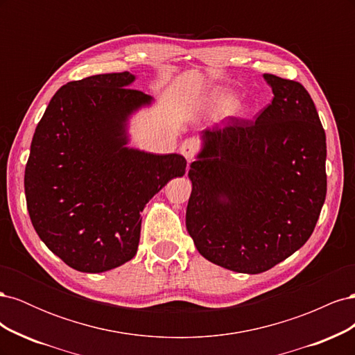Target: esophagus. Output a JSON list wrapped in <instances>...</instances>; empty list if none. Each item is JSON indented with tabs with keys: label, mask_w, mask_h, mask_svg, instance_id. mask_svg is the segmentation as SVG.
Wrapping results in <instances>:
<instances>
[{
	"label": "esophagus",
	"mask_w": 355,
	"mask_h": 355,
	"mask_svg": "<svg viewBox=\"0 0 355 355\" xmlns=\"http://www.w3.org/2000/svg\"><path fill=\"white\" fill-rule=\"evenodd\" d=\"M179 151L188 159V163H191L192 158L196 157V154L198 151V142L196 141V139H187V141H184V144L180 145Z\"/></svg>",
	"instance_id": "obj_1"
}]
</instances>
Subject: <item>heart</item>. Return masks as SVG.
Returning a JSON list of instances; mask_svg holds the SVG:
<instances>
[{
	"label": "heart",
	"mask_w": 355,
	"mask_h": 355,
	"mask_svg": "<svg viewBox=\"0 0 355 355\" xmlns=\"http://www.w3.org/2000/svg\"><path fill=\"white\" fill-rule=\"evenodd\" d=\"M198 110L210 118L231 114L235 118H249L253 114L250 102H239V94L225 85H214L201 96Z\"/></svg>",
	"instance_id": "b5f03b06"
}]
</instances>
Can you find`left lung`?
Listing matches in <instances>:
<instances>
[{
  "label": "left lung",
  "mask_w": 355,
  "mask_h": 355,
  "mask_svg": "<svg viewBox=\"0 0 355 355\" xmlns=\"http://www.w3.org/2000/svg\"><path fill=\"white\" fill-rule=\"evenodd\" d=\"M274 99L256 121L206 128L191 163L187 230L201 256L259 274L302 247L327 191L326 133L302 84L263 73Z\"/></svg>",
  "instance_id": "left-lung-1"
}]
</instances>
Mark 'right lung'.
I'll return each instance as SVG.
<instances>
[{"mask_svg": "<svg viewBox=\"0 0 355 355\" xmlns=\"http://www.w3.org/2000/svg\"><path fill=\"white\" fill-rule=\"evenodd\" d=\"M136 75L101 73L60 87L38 123L25 168L31 222L71 268L98 274L133 259L141 213L187 159L130 148L128 124L154 98Z\"/></svg>", "mask_w": 355, "mask_h": 355, "instance_id": "obj_1", "label": "right lung"}]
</instances>
